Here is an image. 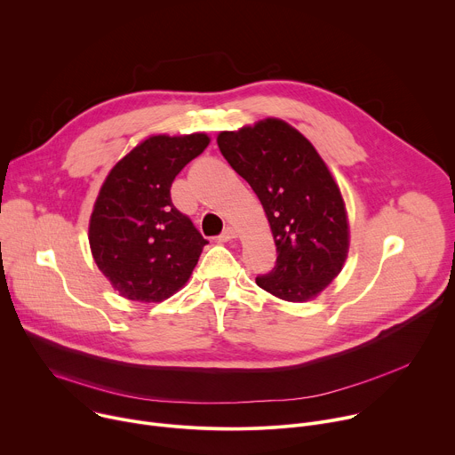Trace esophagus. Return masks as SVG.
<instances>
[{"label": "esophagus", "mask_w": 455, "mask_h": 455, "mask_svg": "<svg viewBox=\"0 0 455 455\" xmlns=\"http://www.w3.org/2000/svg\"><path fill=\"white\" fill-rule=\"evenodd\" d=\"M237 237V232H235V228H232V227H227L225 230H223V234L220 235V241L221 243H227V241H232V239H235Z\"/></svg>", "instance_id": "esophagus-1"}]
</instances>
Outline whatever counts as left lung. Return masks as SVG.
<instances>
[{
    "instance_id": "obj_1",
    "label": "left lung",
    "mask_w": 455,
    "mask_h": 455,
    "mask_svg": "<svg viewBox=\"0 0 455 455\" xmlns=\"http://www.w3.org/2000/svg\"><path fill=\"white\" fill-rule=\"evenodd\" d=\"M221 155L261 202L277 246V265L257 286L306 302L342 272L349 220L339 183L313 144L288 122L263 118L218 135Z\"/></svg>"
}]
</instances>
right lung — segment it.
<instances>
[{
    "mask_svg": "<svg viewBox=\"0 0 455 455\" xmlns=\"http://www.w3.org/2000/svg\"><path fill=\"white\" fill-rule=\"evenodd\" d=\"M211 137L149 135L108 172L90 216L99 270L124 299L162 302L183 288L207 239L171 202L178 172Z\"/></svg>",
    "mask_w": 455,
    "mask_h": 455,
    "instance_id": "obj_1",
    "label": "right lung"
}]
</instances>
